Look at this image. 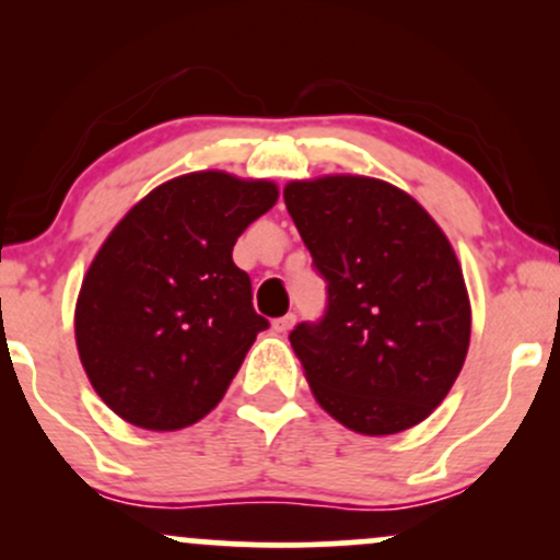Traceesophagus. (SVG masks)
I'll return each mask as SVG.
<instances>
[{
  "label": "esophagus",
  "mask_w": 560,
  "mask_h": 560,
  "mask_svg": "<svg viewBox=\"0 0 560 560\" xmlns=\"http://www.w3.org/2000/svg\"><path fill=\"white\" fill-rule=\"evenodd\" d=\"M292 326H294V313H287V316L273 320V331H279V334H287Z\"/></svg>",
  "instance_id": "1"
}]
</instances>
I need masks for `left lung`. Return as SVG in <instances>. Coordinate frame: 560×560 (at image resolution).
Segmentation results:
<instances>
[{"label": "left lung", "mask_w": 560, "mask_h": 560, "mask_svg": "<svg viewBox=\"0 0 560 560\" xmlns=\"http://www.w3.org/2000/svg\"><path fill=\"white\" fill-rule=\"evenodd\" d=\"M284 202L326 313L289 334L320 408L358 434L416 427L447 397L471 339L453 244L408 191L369 176L289 182Z\"/></svg>", "instance_id": "obj_1"}]
</instances>
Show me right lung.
<instances>
[{
    "mask_svg": "<svg viewBox=\"0 0 560 560\" xmlns=\"http://www.w3.org/2000/svg\"><path fill=\"white\" fill-rule=\"evenodd\" d=\"M276 199L268 178L197 171L160 184L120 218L75 302L81 365L113 413L176 432L223 400L268 329L231 253Z\"/></svg>",
    "mask_w": 560,
    "mask_h": 560,
    "instance_id": "add662e5",
    "label": "right lung"
}]
</instances>
